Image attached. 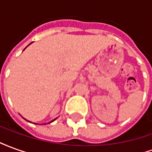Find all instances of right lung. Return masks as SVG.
Instances as JSON below:
<instances>
[{"instance_id":"right-lung-1","label":"right lung","mask_w":152,"mask_h":152,"mask_svg":"<svg viewBox=\"0 0 152 152\" xmlns=\"http://www.w3.org/2000/svg\"><path fill=\"white\" fill-rule=\"evenodd\" d=\"M25 49H26V48H25ZM25 49H24V50H25ZM25 120H26V119H25ZM55 120H56V119H54V120H53V121H50V122H53V121H55ZM50 122H49V123H50Z\"/></svg>"}]
</instances>
